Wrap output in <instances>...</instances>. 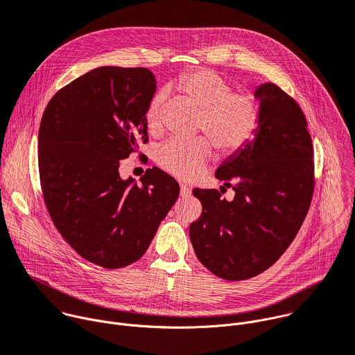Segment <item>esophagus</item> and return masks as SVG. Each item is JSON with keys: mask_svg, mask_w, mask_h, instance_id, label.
I'll return each instance as SVG.
<instances>
[{"mask_svg": "<svg viewBox=\"0 0 355 355\" xmlns=\"http://www.w3.org/2000/svg\"><path fill=\"white\" fill-rule=\"evenodd\" d=\"M180 196L181 197H189L191 196V188L185 184H181L180 185Z\"/></svg>", "mask_w": 355, "mask_h": 355, "instance_id": "34e87169", "label": "esophagus"}]
</instances>
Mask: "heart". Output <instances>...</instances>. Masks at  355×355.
<instances>
[{"instance_id": "b5f03b06", "label": "heart", "mask_w": 355, "mask_h": 355, "mask_svg": "<svg viewBox=\"0 0 355 355\" xmlns=\"http://www.w3.org/2000/svg\"><path fill=\"white\" fill-rule=\"evenodd\" d=\"M174 89L187 101L202 110L200 130L207 133L222 153L241 150L256 133L261 107L250 93L232 92V85L223 76L197 69L180 75ZM163 92L155 93L146 112L147 128L159 133L164 120ZM214 155L212 143L207 137L194 140L171 139L157 150V163L170 174L191 180L202 173Z\"/></svg>"}]
</instances>
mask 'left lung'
<instances>
[{
  "label": "left lung",
  "mask_w": 355,
  "mask_h": 355,
  "mask_svg": "<svg viewBox=\"0 0 355 355\" xmlns=\"http://www.w3.org/2000/svg\"><path fill=\"white\" fill-rule=\"evenodd\" d=\"M254 98L261 119L253 139L215 173L232 187L234 200L216 189L192 191L202 214L189 225L191 243L200 262L225 280L269 269L297 235L314 191L313 143L300 106L273 83L261 85Z\"/></svg>",
  "instance_id": "8db88e82"
}]
</instances>
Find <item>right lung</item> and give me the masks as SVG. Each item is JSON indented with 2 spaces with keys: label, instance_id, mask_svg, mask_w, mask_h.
<instances>
[{
  "label": "right lung",
  "instance_id": "add662e5",
  "mask_svg": "<svg viewBox=\"0 0 355 355\" xmlns=\"http://www.w3.org/2000/svg\"><path fill=\"white\" fill-rule=\"evenodd\" d=\"M155 87L146 68L101 67L62 87L41 120L38 167L51 219L83 259L106 269L140 259L180 194L157 167L141 184L119 173L148 140Z\"/></svg>",
  "mask_w": 355,
  "mask_h": 355
}]
</instances>
